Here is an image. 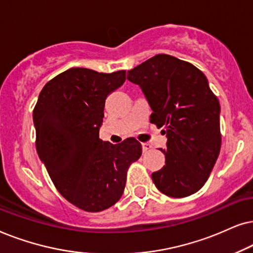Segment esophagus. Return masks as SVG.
Here are the masks:
<instances>
[{"instance_id":"esophagus-1","label":"esophagus","mask_w":253,"mask_h":253,"mask_svg":"<svg viewBox=\"0 0 253 253\" xmlns=\"http://www.w3.org/2000/svg\"><path fill=\"white\" fill-rule=\"evenodd\" d=\"M151 148V144L150 143H147V142H144V143H142V149H143V151H148Z\"/></svg>"}]
</instances>
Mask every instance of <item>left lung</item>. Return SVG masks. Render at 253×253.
I'll return each mask as SVG.
<instances>
[{"label":"left lung","instance_id":"left-lung-1","mask_svg":"<svg viewBox=\"0 0 253 253\" xmlns=\"http://www.w3.org/2000/svg\"><path fill=\"white\" fill-rule=\"evenodd\" d=\"M153 110L150 123L167 134L166 166L153 172L162 193L185 198L204 186L221 149L220 103L205 74L187 61L157 54L127 73Z\"/></svg>","mask_w":253,"mask_h":253}]
</instances>
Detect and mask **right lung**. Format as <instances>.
I'll list each match as a JSON object with an SVG mask.
<instances>
[{"instance_id": "right-lung-1", "label": "right lung", "mask_w": 253, "mask_h": 253, "mask_svg": "<svg viewBox=\"0 0 253 253\" xmlns=\"http://www.w3.org/2000/svg\"><path fill=\"white\" fill-rule=\"evenodd\" d=\"M125 81V70L70 68L45 84L33 110L40 160L60 194L85 211L120 199L127 170L142 154L135 137L118 144L99 139L106 97Z\"/></svg>"}]
</instances>
